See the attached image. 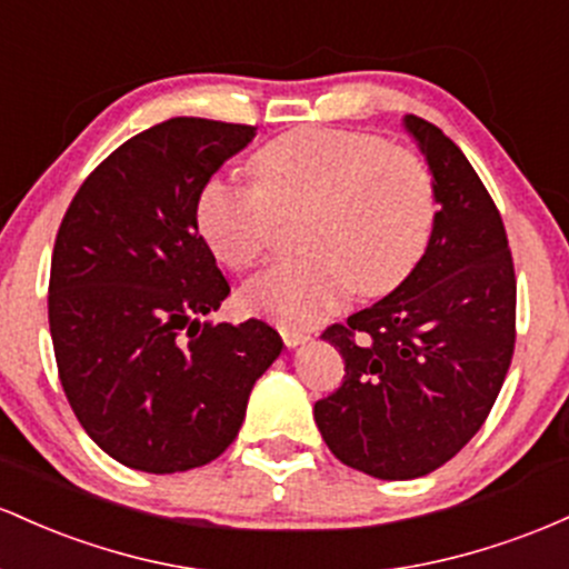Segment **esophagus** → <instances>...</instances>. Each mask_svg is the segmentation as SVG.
Returning <instances> with one entry per match:
<instances>
[{
  "instance_id": "1",
  "label": "esophagus",
  "mask_w": 569,
  "mask_h": 569,
  "mask_svg": "<svg viewBox=\"0 0 569 569\" xmlns=\"http://www.w3.org/2000/svg\"><path fill=\"white\" fill-rule=\"evenodd\" d=\"M282 338H284V343H287V347H290V349L303 347V343L311 341L309 333H303V330H292V328H282Z\"/></svg>"
}]
</instances>
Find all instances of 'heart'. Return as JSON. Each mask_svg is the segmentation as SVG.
Wrapping results in <instances>:
<instances>
[{
  "label": "heart",
  "mask_w": 569,
  "mask_h": 569,
  "mask_svg": "<svg viewBox=\"0 0 569 569\" xmlns=\"http://www.w3.org/2000/svg\"><path fill=\"white\" fill-rule=\"evenodd\" d=\"M254 184L209 177L196 226L222 266L247 271L271 250L277 217L306 212L301 260L273 266L244 306L287 328H315L349 290L381 296L417 268L436 222L430 171L411 152L357 131L296 129L252 152Z\"/></svg>",
  "instance_id": "b5f03b06"
}]
</instances>
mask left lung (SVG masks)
Segmentation results:
<instances>
[{
	"label": "left lung",
	"mask_w": 569,
	"mask_h": 569,
	"mask_svg": "<svg viewBox=\"0 0 569 569\" xmlns=\"http://www.w3.org/2000/svg\"><path fill=\"white\" fill-rule=\"evenodd\" d=\"M436 188L417 268L389 296L330 325L343 381L315 403L325 443L349 468L406 481L432 473L487 422L516 343V273L495 201L438 126L403 118Z\"/></svg>",
	"instance_id": "1"
}]
</instances>
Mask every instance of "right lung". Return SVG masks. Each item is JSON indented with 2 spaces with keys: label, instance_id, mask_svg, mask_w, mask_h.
Instances as JSON below:
<instances>
[{
  "label": "right lung",
  "instance_id": "add662e5",
  "mask_svg": "<svg viewBox=\"0 0 569 569\" xmlns=\"http://www.w3.org/2000/svg\"><path fill=\"white\" fill-rule=\"evenodd\" d=\"M252 126L171 118L123 142L80 184L50 260L59 379L82 430L120 465L212 462L282 352L271 325L201 322L231 287L196 226V196Z\"/></svg>",
  "mask_w": 569,
  "mask_h": 569
}]
</instances>
